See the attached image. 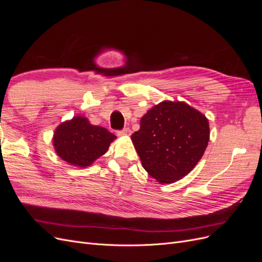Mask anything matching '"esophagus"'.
<instances>
[{"label": "esophagus", "mask_w": 262, "mask_h": 262, "mask_svg": "<svg viewBox=\"0 0 262 262\" xmlns=\"http://www.w3.org/2000/svg\"><path fill=\"white\" fill-rule=\"evenodd\" d=\"M117 134H118L119 137H126V136H130V134H131V130H130L129 128H124V129L121 130V131H118Z\"/></svg>", "instance_id": "34e87169"}]
</instances>
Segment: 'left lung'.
I'll return each mask as SVG.
<instances>
[{"label":"left lung","mask_w":262,"mask_h":262,"mask_svg":"<svg viewBox=\"0 0 262 262\" xmlns=\"http://www.w3.org/2000/svg\"><path fill=\"white\" fill-rule=\"evenodd\" d=\"M140 123L131 140L142 166L161 184H171L188 175L208 146V119L184 101H162Z\"/></svg>","instance_id":"1"}]
</instances>
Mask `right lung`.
<instances>
[{
    "label": "right lung",
    "mask_w": 262,
    "mask_h": 262,
    "mask_svg": "<svg viewBox=\"0 0 262 262\" xmlns=\"http://www.w3.org/2000/svg\"><path fill=\"white\" fill-rule=\"evenodd\" d=\"M115 139V134L107 129L76 116L55 129L53 146L63 161L77 167H87L107 152Z\"/></svg>",
    "instance_id": "1"
}]
</instances>
